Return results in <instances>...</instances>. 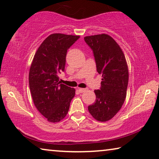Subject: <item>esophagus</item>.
Here are the masks:
<instances>
[{
	"label": "esophagus",
	"instance_id": "esophagus-1",
	"mask_svg": "<svg viewBox=\"0 0 159 159\" xmlns=\"http://www.w3.org/2000/svg\"><path fill=\"white\" fill-rule=\"evenodd\" d=\"M78 91H79L80 93H82V92H84L86 91V89H84V88H78Z\"/></svg>",
	"mask_w": 159,
	"mask_h": 159
}]
</instances>
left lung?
I'll return each mask as SVG.
<instances>
[{"mask_svg": "<svg viewBox=\"0 0 159 159\" xmlns=\"http://www.w3.org/2000/svg\"><path fill=\"white\" fill-rule=\"evenodd\" d=\"M84 41L93 50L97 70L102 75L100 89L94 90L96 100L88 107L99 121L110 120L120 110L126 96L129 70L123 51L107 34L86 36Z\"/></svg>", "mask_w": 159, "mask_h": 159, "instance_id": "left-lung-1", "label": "left lung"}]
</instances>
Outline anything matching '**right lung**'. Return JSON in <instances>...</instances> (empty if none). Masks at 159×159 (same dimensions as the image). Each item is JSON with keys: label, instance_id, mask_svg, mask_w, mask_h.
Masks as SVG:
<instances>
[{"label": "right lung", "instance_id": "obj_1", "mask_svg": "<svg viewBox=\"0 0 159 159\" xmlns=\"http://www.w3.org/2000/svg\"><path fill=\"white\" fill-rule=\"evenodd\" d=\"M79 35L51 34L34 55L29 72V86L34 104L48 121L59 122L67 115L75 95L74 88L61 84L67 50Z\"/></svg>", "mask_w": 159, "mask_h": 159}]
</instances>
